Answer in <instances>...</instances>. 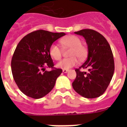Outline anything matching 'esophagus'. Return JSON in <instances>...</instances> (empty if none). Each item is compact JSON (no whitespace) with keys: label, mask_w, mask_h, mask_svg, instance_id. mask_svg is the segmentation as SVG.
<instances>
[{"label":"esophagus","mask_w":127,"mask_h":127,"mask_svg":"<svg viewBox=\"0 0 127 127\" xmlns=\"http://www.w3.org/2000/svg\"><path fill=\"white\" fill-rule=\"evenodd\" d=\"M63 72H64V73H67V72L69 71V70H68V69H63Z\"/></svg>","instance_id":"obj_1"}]
</instances>
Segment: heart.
Returning a JSON list of instances; mask_svg holds the SVG:
<instances>
[{
    "label": "heart",
    "mask_w": 127,
    "mask_h": 127,
    "mask_svg": "<svg viewBox=\"0 0 127 127\" xmlns=\"http://www.w3.org/2000/svg\"><path fill=\"white\" fill-rule=\"evenodd\" d=\"M62 45L64 47L71 48L69 55L71 57L64 58L57 64L59 68L63 69H69L76 65L78 62L77 57L79 60H84L87 56L88 50L85 46L82 45V41L76 35H68L63 38L60 41ZM50 55L55 60H59L62 56L61 48L56 44H52L49 50Z\"/></svg>",
    "instance_id": "obj_1"
}]
</instances>
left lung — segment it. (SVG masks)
Segmentation results:
<instances>
[{
	"label": "left lung",
	"mask_w": 127,
	"mask_h": 127,
	"mask_svg": "<svg viewBox=\"0 0 127 127\" xmlns=\"http://www.w3.org/2000/svg\"><path fill=\"white\" fill-rule=\"evenodd\" d=\"M74 33L86 40L88 57L83 64L75 70L76 77L72 87L85 98L98 97L105 92L114 74V62L111 47L102 35L92 29H83ZM80 68H88L89 72H81Z\"/></svg>",
	"instance_id": "obj_1"
}]
</instances>
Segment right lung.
Returning <instances> with one entry per match:
<instances>
[{
    "mask_svg": "<svg viewBox=\"0 0 127 127\" xmlns=\"http://www.w3.org/2000/svg\"><path fill=\"white\" fill-rule=\"evenodd\" d=\"M65 35L39 30L20 41L11 60V70L14 81L25 95L37 99L53 88L62 70L53 67L49 50L55 41ZM46 67L53 69L48 71Z\"/></svg>",
    "mask_w": 127,
    "mask_h": 127,
    "instance_id": "add662e5",
    "label": "right lung"
}]
</instances>
